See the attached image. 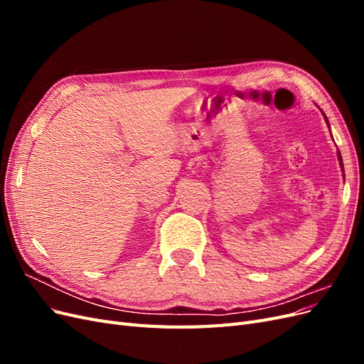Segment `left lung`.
Listing matches in <instances>:
<instances>
[{"mask_svg": "<svg viewBox=\"0 0 364 364\" xmlns=\"http://www.w3.org/2000/svg\"><path fill=\"white\" fill-rule=\"evenodd\" d=\"M323 117H325V114H323ZM325 121H326V123H328V118L325 117ZM328 126H329V123H328ZM337 156H338V161H340V167L341 168H343V161H341V155H340V151H337ZM345 171V170H343Z\"/></svg>", "mask_w": 364, "mask_h": 364, "instance_id": "left-lung-1", "label": "left lung"}]
</instances>
